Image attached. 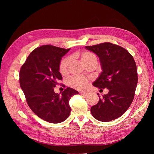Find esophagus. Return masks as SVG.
Here are the masks:
<instances>
[{"label":"esophagus","instance_id":"esophagus-1","mask_svg":"<svg viewBox=\"0 0 154 154\" xmlns=\"http://www.w3.org/2000/svg\"><path fill=\"white\" fill-rule=\"evenodd\" d=\"M80 94H82V95H83V96H87L88 94V93L87 92H80Z\"/></svg>","mask_w":154,"mask_h":154}]
</instances>
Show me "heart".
Returning a JSON list of instances; mask_svg holds the SVG:
<instances>
[{"instance_id":"heart-1","label":"heart","mask_w":154,"mask_h":154,"mask_svg":"<svg viewBox=\"0 0 154 154\" xmlns=\"http://www.w3.org/2000/svg\"><path fill=\"white\" fill-rule=\"evenodd\" d=\"M76 57L80 58L82 63L84 65L88 62H97V58L95 54L88 51H85L81 54H76ZM71 62L70 58H66L63 59L60 64V71L62 74H66L67 71V69L69 65ZM69 85L76 88L78 90L85 89L88 85V80L86 78L80 77V76H74L70 79L69 81Z\"/></svg>"}]
</instances>
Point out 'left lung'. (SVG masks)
Here are the masks:
<instances>
[{"label": "left lung", "instance_id": "8db88e82", "mask_svg": "<svg viewBox=\"0 0 154 154\" xmlns=\"http://www.w3.org/2000/svg\"><path fill=\"white\" fill-rule=\"evenodd\" d=\"M85 48L99 57L102 70L92 85L109 90L101 98L97 93L99 101L91 107V112L100 122L117 119L127 110L134 100L138 80L136 62L127 50L110 42Z\"/></svg>", "mask_w": 154, "mask_h": 154}]
</instances>
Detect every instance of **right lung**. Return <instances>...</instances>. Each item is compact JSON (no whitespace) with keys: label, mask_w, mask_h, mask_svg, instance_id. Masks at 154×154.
I'll return each instance as SVG.
<instances>
[{"label":"right lung","mask_w":154,"mask_h":154,"mask_svg":"<svg viewBox=\"0 0 154 154\" xmlns=\"http://www.w3.org/2000/svg\"><path fill=\"white\" fill-rule=\"evenodd\" d=\"M71 49L42 45L28 56L20 71V85L27 103L41 119L51 123L64 122L70 115V98L78 92L67 87L60 95L54 88L62 80V58Z\"/></svg>","instance_id":"obj_1"}]
</instances>
